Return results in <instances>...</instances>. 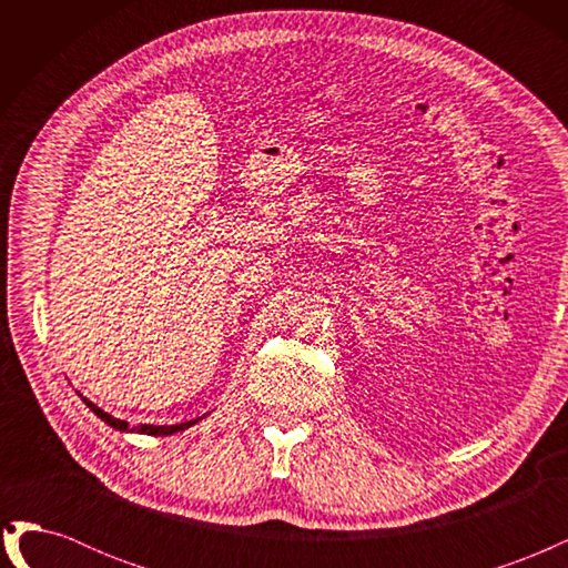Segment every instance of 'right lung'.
Listing matches in <instances>:
<instances>
[{
    "instance_id": "obj_1",
    "label": "right lung",
    "mask_w": 568,
    "mask_h": 568,
    "mask_svg": "<svg viewBox=\"0 0 568 568\" xmlns=\"http://www.w3.org/2000/svg\"><path fill=\"white\" fill-rule=\"evenodd\" d=\"M82 398V403L88 405L94 415L101 419V422H106L111 428H115V432H123V434H144V436H173V434H178V432H184V428H189V426H194L196 422H201L203 417H199V419H192V422H182V424H163V426H156V424H142V426H130L128 422H123V419H115V417H111L109 412H104L101 407H97L92 400H88L84 398V395H80Z\"/></svg>"
}]
</instances>
